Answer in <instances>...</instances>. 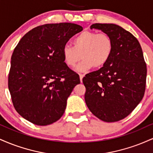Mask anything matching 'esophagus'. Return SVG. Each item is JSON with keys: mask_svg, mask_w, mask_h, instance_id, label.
I'll return each mask as SVG.
<instances>
[{"mask_svg": "<svg viewBox=\"0 0 153 153\" xmlns=\"http://www.w3.org/2000/svg\"><path fill=\"white\" fill-rule=\"evenodd\" d=\"M79 76H80V82H82V78H83L84 77V75L82 74H79Z\"/></svg>", "mask_w": 153, "mask_h": 153, "instance_id": "34e87169", "label": "esophagus"}]
</instances>
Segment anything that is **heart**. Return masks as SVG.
<instances>
[{
  "instance_id": "b5f03b06",
  "label": "heart",
  "mask_w": 153,
  "mask_h": 153,
  "mask_svg": "<svg viewBox=\"0 0 153 153\" xmlns=\"http://www.w3.org/2000/svg\"><path fill=\"white\" fill-rule=\"evenodd\" d=\"M73 45L62 47L63 60L68 67L74 68L82 58L83 60L76 68V71L80 73H85L93 67L102 68L113 52V42L108 34L91 31H84L75 36Z\"/></svg>"
}]
</instances>
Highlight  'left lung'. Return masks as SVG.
<instances>
[{"label":"left lung","instance_id":"left-lung-1","mask_svg":"<svg viewBox=\"0 0 153 153\" xmlns=\"http://www.w3.org/2000/svg\"><path fill=\"white\" fill-rule=\"evenodd\" d=\"M108 34L113 52L108 62L82 78L86 88L85 101L96 117L106 122L127 117L143 99L147 66L138 40L130 32L114 24H94Z\"/></svg>","mask_w":153,"mask_h":153}]
</instances>
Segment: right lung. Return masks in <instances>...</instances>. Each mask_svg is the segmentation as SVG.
I'll return each mask as SVG.
<instances>
[{"label":"right lung","mask_w":153,"mask_h":153,"mask_svg":"<svg viewBox=\"0 0 153 153\" xmlns=\"http://www.w3.org/2000/svg\"><path fill=\"white\" fill-rule=\"evenodd\" d=\"M82 30L71 23L44 24L21 39L11 56L8 89L23 118L46 126L63 115L68 98L80 81L65 63L62 50Z\"/></svg>","instance_id":"obj_1"}]
</instances>
